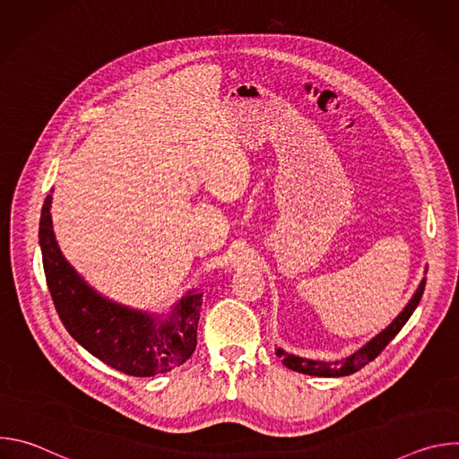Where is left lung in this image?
<instances>
[{
  "instance_id": "left-lung-1",
  "label": "left lung",
  "mask_w": 459,
  "mask_h": 459,
  "mask_svg": "<svg viewBox=\"0 0 459 459\" xmlns=\"http://www.w3.org/2000/svg\"><path fill=\"white\" fill-rule=\"evenodd\" d=\"M427 273V269H425ZM425 278L420 281L416 292L409 299V303L403 307V310L392 319V323L383 329L379 334H376L370 342H367L361 349L352 352L347 358L334 359V361H319V359H308V358H299L294 354H289L283 349H276V356L281 358V363L296 372L308 374V376H319V377H342V376H351L363 368L367 363H370L392 340L403 329V325L409 321L412 312L421 301L423 290H425Z\"/></svg>"
}]
</instances>
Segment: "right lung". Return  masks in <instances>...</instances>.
Listing matches in <instances>:
<instances>
[{"mask_svg": "<svg viewBox=\"0 0 459 459\" xmlns=\"http://www.w3.org/2000/svg\"><path fill=\"white\" fill-rule=\"evenodd\" d=\"M52 194L39 220L47 285L69 334L108 367L136 377L170 372L198 343L204 292L188 290L169 314H154L108 299L91 287L59 250L52 229Z\"/></svg>", "mask_w": 459, "mask_h": 459, "instance_id": "right-lung-1", "label": "right lung"}]
</instances>
